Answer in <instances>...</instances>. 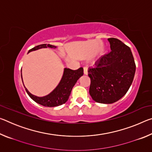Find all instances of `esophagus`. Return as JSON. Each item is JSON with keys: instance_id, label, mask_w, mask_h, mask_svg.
Instances as JSON below:
<instances>
[{"instance_id": "1", "label": "esophagus", "mask_w": 152, "mask_h": 152, "mask_svg": "<svg viewBox=\"0 0 152 152\" xmlns=\"http://www.w3.org/2000/svg\"><path fill=\"white\" fill-rule=\"evenodd\" d=\"M84 74H85V75L88 74V68H87V67H84Z\"/></svg>"}]
</instances>
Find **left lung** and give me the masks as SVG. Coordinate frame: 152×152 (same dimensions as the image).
I'll return each mask as SVG.
<instances>
[{
  "instance_id": "obj_1",
  "label": "left lung",
  "mask_w": 152,
  "mask_h": 152,
  "mask_svg": "<svg viewBox=\"0 0 152 152\" xmlns=\"http://www.w3.org/2000/svg\"><path fill=\"white\" fill-rule=\"evenodd\" d=\"M110 51L88 68L89 93L95 102L111 104L127 93L135 73L134 58L129 47L116 38H109Z\"/></svg>"
}]
</instances>
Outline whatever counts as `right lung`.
<instances>
[{
  "label": "right lung",
  "mask_w": 152,
  "mask_h": 152,
  "mask_svg": "<svg viewBox=\"0 0 152 152\" xmlns=\"http://www.w3.org/2000/svg\"><path fill=\"white\" fill-rule=\"evenodd\" d=\"M53 48L56 49V47L55 45L50 44H42L37 46H35L32 49L29 50V52L32 51L37 50L39 49L42 48ZM83 68H80L78 70H73L70 68H64V74L61 78L60 83L56 86V88L53 90L52 92H51L50 94L46 95L45 96L39 97L28 91V90L25 88L24 86L25 91L30 96L31 99H33L37 103L41 105H43L44 107H58L59 105L63 104L67 102L69 96H70L72 89L75 85L76 82L80 77L83 75ZM21 78H22V73H21ZM23 81V79H22Z\"/></svg>",
  "instance_id": "1"
}]
</instances>
